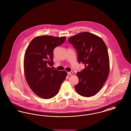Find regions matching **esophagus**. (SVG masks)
Listing matches in <instances>:
<instances>
[{
    "instance_id": "esophagus-1",
    "label": "esophagus",
    "mask_w": 131,
    "mask_h": 131,
    "mask_svg": "<svg viewBox=\"0 0 131 131\" xmlns=\"http://www.w3.org/2000/svg\"><path fill=\"white\" fill-rule=\"evenodd\" d=\"M73 71H72L68 72V74H69V75H72V74H73Z\"/></svg>"
}]
</instances>
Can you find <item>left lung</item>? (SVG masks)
I'll return each mask as SVG.
<instances>
[{"mask_svg": "<svg viewBox=\"0 0 131 131\" xmlns=\"http://www.w3.org/2000/svg\"><path fill=\"white\" fill-rule=\"evenodd\" d=\"M69 42L77 51L79 63L85 65V69L77 73L79 82L74 86L75 90L81 96H93L108 77L109 57L106 45L100 37L86 32L71 36Z\"/></svg>", "mask_w": 131, "mask_h": 131, "instance_id": "1", "label": "left lung"}]
</instances>
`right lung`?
I'll return each mask as SVG.
<instances>
[{
	"mask_svg": "<svg viewBox=\"0 0 131 131\" xmlns=\"http://www.w3.org/2000/svg\"><path fill=\"white\" fill-rule=\"evenodd\" d=\"M66 37L38 36L28 46L24 69L27 82L37 96L50 99L56 96L67 75L66 71L52 70L54 49L63 44Z\"/></svg>",
	"mask_w": 131,
	"mask_h": 131,
	"instance_id": "obj_1",
	"label": "right lung"
}]
</instances>
